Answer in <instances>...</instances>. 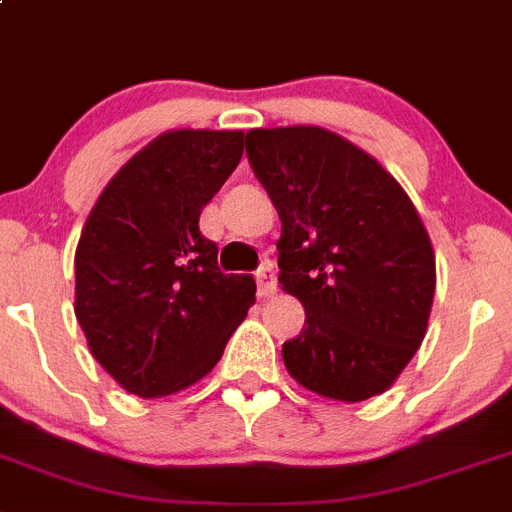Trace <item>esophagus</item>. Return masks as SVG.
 Here are the masks:
<instances>
[{"instance_id": "34e87169", "label": "esophagus", "mask_w": 512, "mask_h": 512, "mask_svg": "<svg viewBox=\"0 0 512 512\" xmlns=\"http://www.w3.org/2000/svg\"><path fill=\"white\" fill-rule=\"evenodd\" d=\"M257 293H260L262 299H270V296H275V291H278V281H275V270L273 265H265V268L257 270Z\"/></svg>"}]
</instances>
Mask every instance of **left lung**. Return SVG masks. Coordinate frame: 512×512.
Here are the masks:
<instances>
[{
    "label": "left lung",
    "mask_w": 512,
    "mask_h": 512,
    "mask_svg": "<svg viewBox=\"0 0 512 512\" xmlns=\"http://www.w3.org/2000/svg\"><path fill=\"white\" fill-rule=\"evenodd\" d=\"M247 157L281 216L278 283L304 304L283 363L335 402L384 394L428 332L435 252L410 195L319 126L252 128Z\"/></svg>",
    "instance_id": "left-lung-1"
}]
</instances>
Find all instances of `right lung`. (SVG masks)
<instances>
[{"mask_svg": "<svg viewBox=\"0 0 512 512\" xmlns=\"http://www.w3.org/2000/svg\"><path fill=\"white\" fill-rule=\"evenodd\" d=\"M242 131L177 128L105 185L74 255V314L90 353L136 397L201 381L255 304L252 275H224L201 211L237 170Z\"/></svg>", "mask_w": 512, "mask_h": 512, "instance_id": "right-lung-1", "label": "right lung"}]
</instances>
